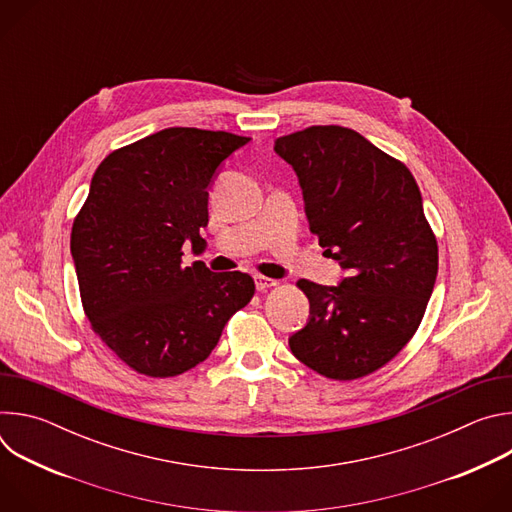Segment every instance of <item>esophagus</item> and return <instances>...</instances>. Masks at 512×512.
Masks as SVG:
<instances>
[{
    "mask_svg": "<svg viewBox=\"0 0 512 512\" xmlns=\"http://www.w3.org/2000/svg\"><path fill=\"white\" fill-rule=\"evenodd\" d=\"M255 285H257L259 291H265V289L277 285V281L271 279V277H265V275H255Z\"/></svg>",
    "mask_w": 512,
    "mask_h": 512,
    "instance_id": "esophagus-1",
    "label": "esophagus"
}]
</instances>
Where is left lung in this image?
Returning a JSON list of instances; mask_svg holds the SVG:
<instances>
[{
    "mask_svg": "<svg viewBox=\"0 0 512 512\" xmlns=\"http://www.w3.org/2000/svg\"><path fill=\"white\" fill-rule=\"evenodd\" d=\"M296 170L310 231L348 273L338 285L300 279L308 324L289 338L312 371L352 381L395 358L421 324L437 275V241L409 168L360 133L312 125L275 141Z\"/></svg>",
    "mask_w": 512,
    "mask_h": 512,
    "instance_id": "1",
    "label": "left lung"
}]
</instances>
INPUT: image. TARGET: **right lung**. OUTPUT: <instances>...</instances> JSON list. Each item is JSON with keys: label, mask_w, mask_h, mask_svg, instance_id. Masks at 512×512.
<instances>
[{"label": "right lung", "mask_w": 512, "mask_h": 512, "mask_svg": "<svg viewBox=\"0 0 512 512\" xmlns=\"http://www.w3.org/2000/svg\"><path fill=\"white\" fill-rule=\"evenodd\" d=\"M249 137L170 127L111 152L75 218V259L93 332L139 375L168 379L206 360L255 281L241 271L182 267V245L202 251L208 186Z\"/></svg>", "instance_id": "add662e5"}]
</instances>
